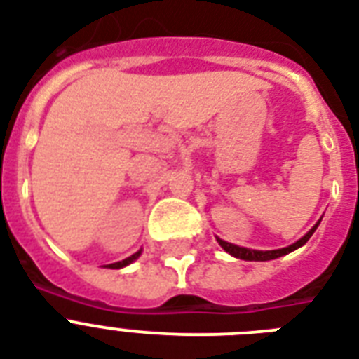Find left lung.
Returning <instances> with one entry per match:
<instances>
[{
  "label": "left lung",
  "mask_w": 359,
  "mask_h": 359,
  "mask_svg": "<svg viewBox=\"0 0 359 359\" xmlns=\"http://www.w3.org/2000/svg\"><path fill=\"white\" fill-rule=\"evenodd\" d=\"M320 224V222H318ZM318 224L313 227L309 233H307L304 238H300L298 242H294L292 245H289V248H283V250H272V251H257V250H248V248H240V245H235V244H229V242H224V240H219V245L224 248L227 253H231L233 257H236V259H244V261H270V259H278V257L281 255H287V253H290V251L298 250L300 245H304L307 242V240L311 238V235L315 233V229L318 227Z\"/></svg>",
  "instance_id": "8db88e82"
}]
</instances>
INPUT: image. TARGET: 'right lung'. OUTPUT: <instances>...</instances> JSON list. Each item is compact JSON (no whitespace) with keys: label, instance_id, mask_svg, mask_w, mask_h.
<instances>
[{"label":"right lung","instance_id":"1","mask_svg":"<svg viewBox=\"0 0 359 359\" xmlns=\"http://www.w3.org/2000/svg\"><path fill=\"white\" fill-rule=\"evenodd\" d=\"M140 253H141V250L137 251V253H134V255L126 257V259H124V261L114 262V264H108V266H109V268H123V266H126V264H130V262H132V261H135V259H137V257H140Z\"/></svg>","mask_w":359,"mask_h":359}]
</instances>
